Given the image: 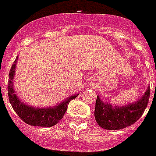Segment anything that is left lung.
I'll use <instances>...</instances> for the list:
<instances>
[{
    "label": "left lung",
    "instance_id": "8db88e82",
    "mask_svg": "<svg viewBox=\"0 0 156 156\" xmlns=\"http://www.w3.org/2000/svg\"><path fill=\"white\" fill-rule=\"evenodd\" d=\"M150 86L145 94L136 102L126 106H112L104 103L98 95L95 102V117L98 125L105 129L116 130L135 123L145 111L150 97Z\"/></svg>",
    "mask_w": 156,
    "mask_h": 156
}]
</instances>
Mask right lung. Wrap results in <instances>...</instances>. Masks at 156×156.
<instances>
[{
	"label": "right lung",
	"instance_id": "1",
	"mask_svg": "<svg viewBox=\"0 0 156 156\" xmlns=\"http://www.w3.org/2000/svg\"><path fill=\"white\" fill-rule=\"evenodd\" d=\"M18 61V56L10 69L9 73L8 81V95L9 100L10 102L12 108L18 116L30 126H42V127H51L58 123L63 118L64 114L66 113L68 104L71 100L75 99L78 94L71 95L61 104H57L53 108H35L27 105L22 101L18 97L13 88V79L15 74L16 64Z\"/></svg>",
	"mask_w": 156,
	"mask_h": 156
}]
</instances>
